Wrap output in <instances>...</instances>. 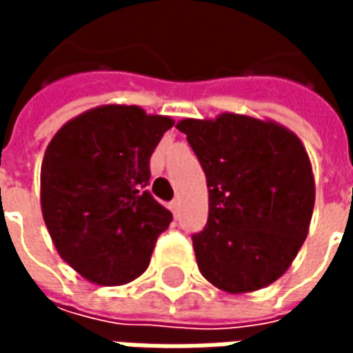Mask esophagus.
I'll list each match as a JSON object with an SVG mask.
<instances>
[{
    "label": "esophagus",
    "instance_id": "34e87169",
    "mask_svg": "<svg viewBox=\"0 0 353 353\" xmlns=\"http://www.w3.org/2000/svg\"><path fill=\"white\" fill-rule=\"evenodd\" d=\"M179 208H181V204H179V200H172V202H170V210H172V214L176 215H179Z\"/></svg>",
    "mask_w": 353,
    "mask_h": 353
}]
</instances>
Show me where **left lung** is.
<instances>
[{"instance_id": "obj_1", "label": "left lung", "mask_w": 353, "mask_h": 353, "mask_svg": "<svg viewBox=\"0 0 353 353\" xmlns=\"http://www.w3.org/2000/svg\"><path fill=\"white\" fill-rule=\"evenodd\" d=\"M206 174L210 214L192 248L202 276L227 293L257 291L288 270L310 227L316 183L296 134L265 119H183Z\"/></svg>"}]
</instances>
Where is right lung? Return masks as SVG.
<instances>
[{
	"mask_svg": "<svg viewBox=\"0 0 353 353\" xmlns=\"http://www.w3.org/2000/svg\"><path fill=\"white\" fill-rule=\"evenodd\" d=\"M138 105L88 109L60 128L41 164V212L60 257L85 280L124 285L145 272L172 214L145 191L149 159L172 128Z\"/></svg>",
	"mask_w": 353,
	"mask_h": 353,
	"instance_id": "obj_1",
	"label": "right lung"
}]
</instances>
